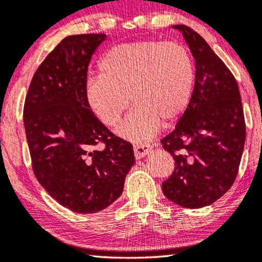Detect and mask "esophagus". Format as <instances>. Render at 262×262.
<instances>
[{"label":"esophagus","instance_id":"obj_1","mask_svg":"<svg viewBox=\"0 0 262 262\" xmlns=\"http://www.w3.org/2000/svg\"><path fill=\"white\" fill-rule=\"evenodd\" d=\"M152 149V145L148 144H138L134 146V156L137 159H141L146 157Z\"/></svg>","mask_w":262,"mask_h":262}]
</instances>
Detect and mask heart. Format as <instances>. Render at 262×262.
I'll list each match as a JSON object with an SVG mask.
<instances>
[{
    "instance_id": "1",
    "label": "heart",
    "mask_w": 262,
    "mask_h": 262,
    "mask_svg": "<svg viewBox=\"0 0 262 262\" xmlns=\"http://www.w3.org/2000/svg\"><path fill=\"white\" fill-rule=\"evenodd\" d=\"M99 75L85 83L92 114L107 127L117 124L129 97L135 107L118 125L117 134L133 142L155 137L164 121L179 120L189 105L194 66L176 41L139 40L110 49L99 61Z\"/></svg>"
}]
</instances>
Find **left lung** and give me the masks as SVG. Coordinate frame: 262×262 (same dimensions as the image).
Masks as SVG:
<instances>
[{
    "label": "left lung",
    "mask_w": 262,
    "mask_h": 262,
    "mask_svg": "<svg viewBox=\"0 0 262 262\" xmlns=\"http://www.w3.org/2000/svg\"><path fill=\"white\" fill-rule=\"evenodd\" d=\"M172 29L182 32L193 55L195 85L175 130L162 139L176 165L162 189L180 206L200 208L235 182L246 141L245 115L236 79L206 40L186 25Z\"/></svg>",
    "instance_id": "8db88e82"
}]
</instances>
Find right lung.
I'll return each instance as SVG.
<instances>
[{"instance_id":"1","label":"right lung","mask_w":262,"mask_h":262,"mask_svg":"<svg viewBox=\"0 0 262 262\" xmlns=\"http://www.w3.org/2000/svg\"><path fill=\"white\" fill-rule=\"evenodd\" d=\"M106 34L66 37L34 73L24 106L33 172L58 204L96 213L122 194L133 146L115 137L85 99L91 57ZM103 142V151L90 149Z\"/></svg>"}]
</instances>
